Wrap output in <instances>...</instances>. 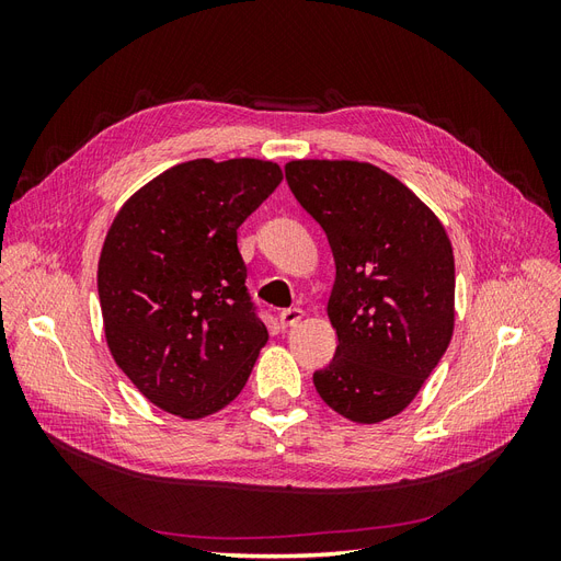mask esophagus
Instances as JSON below:
<instances>
[{
    "instance_id": "obj_1",
    "label": "esophagus",
    "mask_w": 561,
    "mask_h": 561,
    "mask_svg": "<svg viewBox=\"0 0 561 561\" xmlns=\"http://www.w3.org/2000/svg\"><path fill=\"white\" fill-rule=\"evenodd\" d=\"M278 318H280V325L283 328H293L304 318V311L301 309H285V311H280Z\"/></svg>"
}]
</instances>
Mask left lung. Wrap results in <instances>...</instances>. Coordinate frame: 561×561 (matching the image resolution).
<instances>
[{
    "label": "left lung",
    "mask_w": 561,
    "mask_h": 561,
    "mask_svg": "<svg viewBox=\"0 0 561 561\" xmlns=\"http://www.w3.org/2000/svg\"><path fill=\"white\" fill-rule=\"evenodd\" d=\"M285 180L328 236L336 266L328 318L336 351L313 383L336 414L379 423L400 414L454 334V250L410 186L360 161L301 159Z\"/></svg>",
    "instance_id": "8db88e82"
}]
</instances>
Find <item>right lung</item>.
<instances>
[{
  "instance_id": "1",
  "label": "right lung",
  "mask_w": 561,
  "mask_h": 561,
  "mask_svg": "<svg viewBox=\"0 0 561 561\" xmlns=\"http://www.w3.org/2000/svg\"><path fill=\"white\" fill-rule=\"evenodd\" d=\"M283 180L262 159H196L135 192L105 236L98 297L114 363L159 410L210 416L268 342L236 231Z\"/></svg>"
}]
</instances>
